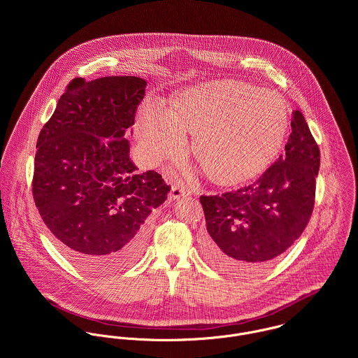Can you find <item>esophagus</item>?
Wrapping results in <instances>:
<instances>
[{
	"label": "esophagus",
	"instance_id": "esophagus-1",
	"mask_svg": "<svg viewBox=\"0 0 358 358\" xmlns=\"http://www.w3.org/2000/svg\"><path fill=\"white\" fill-rule=\"evenodd\" d=\"M187 196H189V193L182 186H172L171 193H169L171 200H180V199L187 197Z\"/></svg>",
	"mask_w": 358,
	"mask_h": 358
}]
</instances>
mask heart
Wrapping results in <instances>:
<instances>
[{
    "mask_svg": "<svg viewBox=\"0 0 358 358\" xmlns=\"http://www.w3.org/2000/svg\"><path fill=\"white\" fill-rule=\"evenodd\" d=\"M289 129L284 99L237 80L208 81L183 90L168 108L158 99L141 106L136 136L154 162L186 152L185 134L208 178L237 186L264 172L278 157Z\"/></svg>",
    "mask_w": 358,
    "mask_h": 358,
    "instance_id": "1",
    "label": "heart"
}]
</instances>
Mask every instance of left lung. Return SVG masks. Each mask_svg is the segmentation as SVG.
<instances>
[{"label": "left lung", "mask_w": 358, "mask_h": 358, "mask_svg": "<svg viewBox=\"0 0 358 358\" xmlns=\"http://www.w3.org/2000/svg\"><path fill=\"white\" fill-rule=\"evenodd\" d=\"M285 154L237 192L203 196L206 259L231 275L263 268L301 237L314 206L320 150L306 120L292 111Z\"/></svg>", "instance_id": "left-lung-1"}]
</instances>
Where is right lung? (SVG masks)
<instances>
[{
  "mask_svg": "<svg viewBox=\"0 0 358 358\" xmlns=\"http://www.w3.org/2000/svg\"><path fill=\"white\" fill-rule=\"evenodd\" d=\"M148 83L135 76L74 78L37 141L33 196L60 251L95 274L135 263L143 224L171 190L155 171L136 172L125 131Z\"/></svg>",
  "mask_w": 358,
  "mask_h": 358,
  "instance_id": "right-lung-1",
  "label": "right lung"
}]
</instances>
